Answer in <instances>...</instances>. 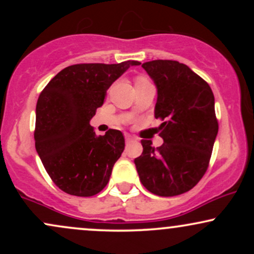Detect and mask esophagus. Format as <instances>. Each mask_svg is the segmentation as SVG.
<instances>
[{"label": "esophagus", "mask_w": 254, "mask_h": 254, "mask_svg": "<svg viewBox=\"0 0 254 254\" xmlns=\"http://www.w3.org/2000/svg\"><path fill=\"white\" fill-rule=\"evenodd\" d=\"M133 141H135V137L129 135V133H127V135H125V142H127V144L131 143V142H133Z\"/></svg>", "instance_id": "1"}]
</instances>
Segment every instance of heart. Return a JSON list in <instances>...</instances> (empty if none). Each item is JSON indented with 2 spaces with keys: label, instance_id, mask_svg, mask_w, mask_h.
Segmentation results:
<instances>
[{
  "label": "heart",
  "instance_id": "b5f03b06",
  "mask_svg": "<svg viewBox=\"0 0 254 254\" xmlns=\"http://www.w3.org/2000/svg\"><path fill=\"white\" fill-rule=\"evenodd\" d=\"M142 80H147V77H145V76H138L136 78V81H142Z\"/></svg>",
  "mask_w": 254,
  "mask_h": 254
}]
</instances>
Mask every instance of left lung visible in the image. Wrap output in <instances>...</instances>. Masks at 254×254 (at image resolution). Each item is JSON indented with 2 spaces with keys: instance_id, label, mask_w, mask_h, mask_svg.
<instances>
[{
  "instance_id": "obj_1",
  "label": "left lung",
  "mask_w": 254,
  "mask_h": 254,
  "mask_svg": "<svg viewBox=\"0 0 254 254\" xmlns=\"http://www.w3.org/2000/svg\"><path fill=\"white\" fill-rule=\"evenodd\" d=\"M157 87L155 118L164 123V143L154 148L142 139L135 165L142 185L151 193L173 197L197 185L209 167L218 122L214 93L206 81L178 61L142 64Z\"/></svg>"
}]
</instances>
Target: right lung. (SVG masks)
<instances>
[{
  "mask_svg": "<svg viewBox=\"0 0 254 254\" xmlns=\"http://www.w3.org/2000/svg\"><path fill=\"white\" fill-rule=\"evenodd\" d=\"M81 63L61 70L37 101L34 141L38 155L56 186L65 193L90 197L109 183L125 147L122 131L97 136L89 121L104 104L106 90L131 65Z\"/></svg>",
  "mask_w": 254,
  "mask_h": 254,
  "instance_id": "obj_1",
  "label": "right lung"
}]
</instances>
